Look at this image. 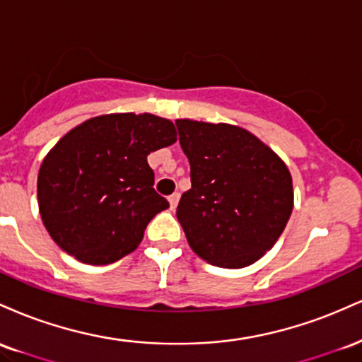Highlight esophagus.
<instances>
[{"instance_id":"34e87169","label":"esophagus","mask_w":362,"mask_h":362,"mask_svg":"<svg viewBox=\"0 0 362 362\" xmlns=\"http://www.w3.org/2000/svg\"><path fill=\"white\" fill-rule=\"evenodd\" d=\"M178 201H180V194H178V192H173V194L170 195V197H168L170 207H172V209H175L177 204H178Z\"/></svg>"}]
</instances>
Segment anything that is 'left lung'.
Instances as JSON below:
<instances>
[{
  "label": "left lung",
  "instance_id": "8db88e82",
  "mask_svg": "<svg viewBox=\"0 0 362 362\" xmlns=\"http://www.w3.org/2000/svg\"><path fill=\"white\" fill-rule=\"evenodd\" d=\"M190 163V187L177 207L190 248L224 269L252 265L284 231L293 213L289 168L247 129L177 119Z\"/></svg>",
  "mask_w": 362,
  "mask_h": 362
}]
</instances>
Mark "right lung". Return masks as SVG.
<instances>
[{"instance_id":"obj_1","label":"right lung","mask_w":362,"mask_h":362,"mask_svg":"<svg viewBox=\"0 0 362 362\" xmlns=\"http://www.w3.org/2000/svg\"><path fill=\"white\" fill-rule=\"evenodd\" d=\"M175 141L172 120L132 112L91 117L62 136L37 177L39 213L54 242L90 265L134 252L168 207L153 189L148 155Z\"/></svg>"}]
</instances>
